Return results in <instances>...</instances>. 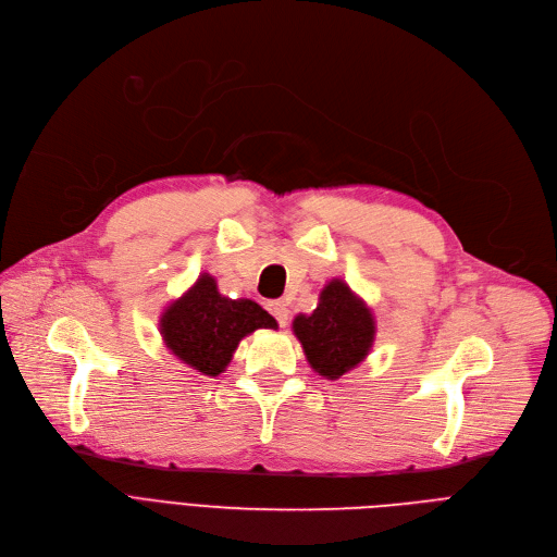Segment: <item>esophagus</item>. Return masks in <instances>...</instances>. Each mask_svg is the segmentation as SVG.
I'll use <instances>...</instances> for the list:
<instances>
[{
    "mask_svg": "<svg viewBox=\"0 0 557 557\" xmlns=\"http://www.w3.org/2000/svg\"><path fill=\"white\" fill-rule=\"evenodd\" d=\"M267 309L273 313V318L277 320L280 327H284V325L288 323V307H286V302H282V300H273V302H269V305H267Z\"/></svg>",
    "mask_w": 557,
    "mask_h": 557,
    "instance_id": "obj_1",
    "label": "esophagus"
}]
</instances>
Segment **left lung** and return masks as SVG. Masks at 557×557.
<instances>
[{"label":"left lung","mask_w":557,"mask_h":557,"mask_svg":"<svg viewBox=\"0 0 557 557\" xmlns=\"http://www.w3.org/2000/svg\"><path fill=\"white\" fill-rule=\"evenodd\" d=\"M374 315L343 280L320 290L318 307L294 318L309 366L325 379H338L359 366L374 343Z\"/></svg>","instance_id":"8db88e82"}]
</instances>
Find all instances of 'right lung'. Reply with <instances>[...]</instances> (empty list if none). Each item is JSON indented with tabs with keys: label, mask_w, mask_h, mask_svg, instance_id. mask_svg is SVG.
Returning <instances> with one entry per match:
<instances>
[{
	"label": "right lung",
	"mask_w": 557,
	"mask_h": 557,
	"mask_svg": "<svg viewBox=\"0 0 557 557\" xmlns=\"http://www.w3.org/2000/svg\"><path fill=\"white\" fill-rule=\"evenodd\" d=\"M255 330H277L275 318L252 300L221 296L210 273H202L160 318V334L171 355L208 376H219L239 341Z\"/></svg>",
	"instance_id": "right-lung-1"
}]
</instances>
